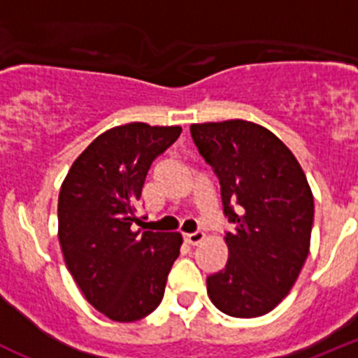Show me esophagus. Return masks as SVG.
Listing matches in <instances>:
<instances>
[{"label": "esophagus", "mask_w": 358, "mask_h": 358, "mask_svg": "<svg viewBox=\"0 0 358 358\" xmlns=\"http://www.w3.org/2000/svg\"><path fill=\"white\" fill-rule=\"evenodd\" d=\"M185 240L189 245H197V243H201L204 240V233H201V231H197V233H188V235H185Z\"/></svg>", "instance_id": "esophagus-1"}]
</instances>
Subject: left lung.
<instances>
[{
	"label": "left lung",
	"mask_w": 358,
	"mask_h": 358,
	"mask_svg": "<svg viewBox=\"0 0 358 358\" xmlns=\"http://www.w3.org/2000/svg\"><path fill=\"white\" fill-rule=\"evenodd\" d=\"M220 181L227 264L208 276V296L233 317H260L290 292L310 251L314 195L301 164L274 132L248 120L192 123Z\"/></svg>",
	"instance_id": "1"
}]
</instances>
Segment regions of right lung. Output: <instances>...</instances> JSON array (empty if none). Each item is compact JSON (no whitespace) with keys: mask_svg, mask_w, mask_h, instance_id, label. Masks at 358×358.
<instances>
[{"mask_svg":"<svg viewBox=\"0 0 358 358\" xmlns=\"http://www.w3.org/2000/svg\"><path fill=\"white\" fill-rule=\"evenodd\" d=\"M179 125L132 122L102 132L59 192V242L66 267L90 305L110 321L147 317L163 299L181 233L134 231L152 161L179 138Z\"/></svg>","mask_w":358,"mask_h":358,"instance_id":"right-lung-1","label":"right lung"}]
</instances>
